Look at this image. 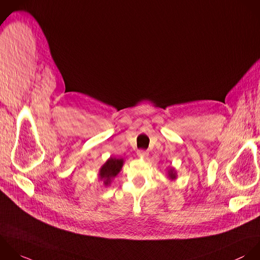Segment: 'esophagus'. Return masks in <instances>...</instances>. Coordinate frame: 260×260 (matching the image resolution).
<instances>
[{
  "label": "esophagus",
  "mask_w": 260,
  "mask_h": 260,
  "mask_svg": "<svg viewBox=\"0 0 260 260\" xmlns=\"http://www.w3.org/2000/svg\"><path fill=\"white\" fill-rule=\"evenodd\" d=\"M148 155V151L146 150H139L138 151V156L139 157H146Z\"/></svg>",
  "instance_id": "1"
}]
</instances>
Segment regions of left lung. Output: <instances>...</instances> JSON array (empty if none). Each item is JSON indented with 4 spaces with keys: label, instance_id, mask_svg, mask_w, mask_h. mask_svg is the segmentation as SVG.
<instances>
[{
    "label": "left lung",
    "instance_id": "1",
    "mask_svg": "<svg viewBox=\"0 0 260 260\" xmlns=\"http://www.w3.org/2000/svg\"><path fill=\"white\" fill-rule=\"evenodd\" d=\"M168 177H169L170 179H172V180L176 179V172H175V170H174L173 168H171L170 170H168Z\"/></svg>",
    "mask_w": 260,
    "mask_h": 260
}]
</instances>
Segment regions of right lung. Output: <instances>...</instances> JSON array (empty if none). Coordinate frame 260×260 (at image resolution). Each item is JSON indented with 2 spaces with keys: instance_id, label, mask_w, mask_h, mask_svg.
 I'll use <instances>...</instances> for the list:
<instances>
[{
  "instance_id": "obj_1",
  "label": "right lung",
  "mask_w": 260,
  "mask_h": 260,
  "mask_svg": "<svg viewBox=\"0 0 260 260\" xmlns=\"http://www.w3.org/2000/svg\"><path fill=\"white\" fill-rule=\"evenodd\" d=\"M123 165V159H117V158H109L103 166L100 168L99 171V177L101 180H103V183L105 186L110 184L111 179H113L121 170Z\"/></svg>"
}]
</instances>
